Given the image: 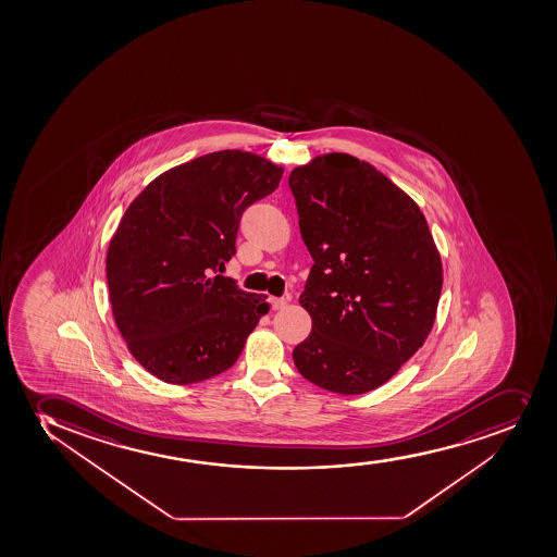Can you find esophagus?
I'll return each instance as SVG.
<instances>
[{
  "label": "esophagus",
  "mask_w": 557,
  "mask_h": 557,
  "mask_svg": "<svg viewBox=\"0 0 557 557\" xmlns=\"http://www.w3.org/2000/svg\"><path fill=\"white\" fill-rule=\"evenodd\" d=\"M270 304H272V309H274V311H280V309H285V306H287V299L272 298L270 299Z\"/></svg>",
  "instance_id": "obj_1"
}]
</instances>
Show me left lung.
<instances>
[{"instance_id": "left-lung-1", "label": "left lung", "mask_w": 557, "mask_h": 557, "mask_svg": "<svg viewBox=\"0 0 557 557\" xmlns=\"http://www.w3.org/2000/svg\"><path fill=\"white\" fill-rule=\"evenodd\" d=\"M288 186L314 259L299 296L312 330L294 364L320 388L366 394L425 344L442 294L440 251L418 203L355 156H317Z\"/></svg>"}]
</instances>
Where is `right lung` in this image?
<instances>
[{
    "mask_svg": "<svg viewBox=\"0 0 557 557\" xmlns=\"http://www.w3.org/2000/svg\"><path fill=\"white\" fill-rule=\"evenodd\" d=\"M283 168L219 150L169 169L126 208L107 251L115 325L132 357L169 384L215 377L269 312L267 296L211 275L235 256L240 215Z\"/></svg>",
    "mask_w": 557,
    "mask_h": 557,
    "instance_id": "add662e5",
    "label": "right lung"
}]
</instances>
